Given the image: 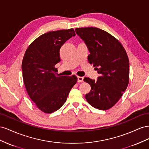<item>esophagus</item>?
<instances>
[{
    "mask_svg": "<svg viewBox=\"0 0 149 149\" xmlns=\"http://www.w3.org/2000/svg\"><path fill=\"white\" fill-rule=\"evenodd\" d=\"M77 81H78V82H84V77H80V76H77Z\"/></svg>",
    "mask_w": 149,
    "mask_h": 149,
    "instance_id": "obj_1",
    "label": "esophagus"
}]
</instances>
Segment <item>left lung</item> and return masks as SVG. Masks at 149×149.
<instances>
[{"label": "left lung", "mask_w": 149, "mask_h": 149, "mask_svg": "<svg viewBox=\"0 0 149 149\" xmlns=\"http://www.w3.org/2000/svg\"><path fill=\"white\" fill-rule=\"evenodd\" d=\"M76 33L86 44L92 63L99 76L97 80L85 77L91 90L86 99L92 107L108 110L116 105L128 86L129 61L120 42L97 27L76 28Z\"/></svg>", "instance_id": "8db88e82"}]
</instances>
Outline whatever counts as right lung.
Instances as JSON below:
<instances>
[{
  "mask_svg": "<svg viewBox=\"0 0 149 149\" xmlns=\"http://www.w3.org/2000/svg\"><path fill=\"white\" fill-rule=\"evenodd\" d=\"M75 33L73 29L47 32L33 41L22 63L23 80L29 96L41 111L52 113L64 104L77 81L75 75L58 76L59 50Z\"/></svg>",
  "mask_w": 149,
  "mask_h": 149,
  "instance_id": "1",
  "label": "right lung"
}]
</instances>
